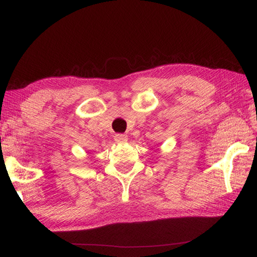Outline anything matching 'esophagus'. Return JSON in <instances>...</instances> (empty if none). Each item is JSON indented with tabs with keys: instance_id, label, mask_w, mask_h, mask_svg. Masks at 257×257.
<instances>
[{
	"instance_id": "obj_1",
	"label": "esophagus",
	"mask_w": 257,
	"mask_h": 257,
	"mask_svg": "<svg viewBox=\"0 0 257 257\" xmlns=\"http://www.w3.org/2000/svg\"><path fill=\"white\" fill-rule=\"evenodd\" d=\"M128 137L127 135H124V134H116L115 136H114V141L116 142V143H124V142H127Z\"/></svg>"
}]
</instances>
